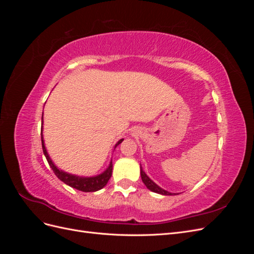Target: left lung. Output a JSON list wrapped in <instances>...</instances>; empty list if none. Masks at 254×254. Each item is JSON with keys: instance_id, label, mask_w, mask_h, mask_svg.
Listing matches in <instances>:
<instances>
[{"instance_id": "8db88e82", "label": "left lung", "mask_w": 254, "mask_h": 254, "mask_svg": "<svg viewBox=\"0 0 254 254\" xmlns=\"http://www.w3.org/2000/svg\"><path fill=\"white\" fill-rule=\"evenodd\" d=\"M141 177H142V181L144 182L146 188H147L148 190H152V191H155V193L161 194V195H174L173 193H170V191L164 190H162L161 188H159L155 182L151 181V180L149 179V177H148L147 175H146L142 170H141Z\"/></svg>"}]
</instances>
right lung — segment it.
I'll return each instance as SVG.
<instances>
[{
  "mask_svg": "<svg viewBox=\"0 0 254 254\" xmlns=\"http://www.w3.org/2000/svg\"><path fill=\"white\" fill-rule=\"evenodd\" d=\"M42 120H43V113H42ZM123 141H124V139L120 140L117 145H115V147H117L118 145H120ZM41 142H42V149H43V153L45 158H47L48 162L51 166V168L53 170L54 174H55L58 178L64 182L65 184H67V186H70L76 190H79L81 191H96L98 190L103 189L107 183H108L109 179L111 178V175H112V162H110V165L109 167L107 168V170L98 176H95V177H89V178H87V177H79V176H74V175H71V174H67V173H64L63 171L58 170V168L55 166V164H54L52 162V160L49 156V153L47 151V149H45V146H44V141H43V136H42V130H41Z\"/></svg>",
  "mask_w": 254,
  "mask_h": 254,
  "instance_id": "right-lung-1",
  "label": "right lung"
}]
</instances>
